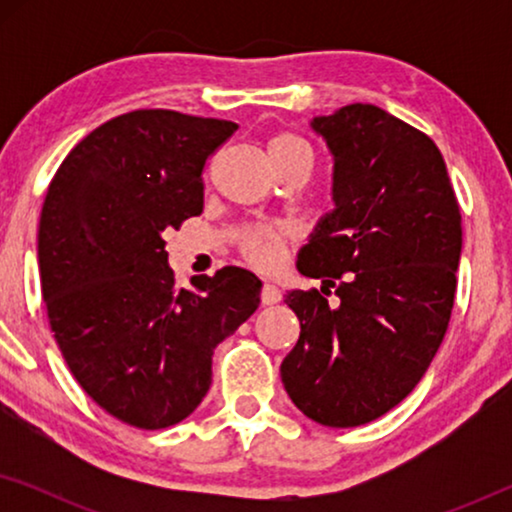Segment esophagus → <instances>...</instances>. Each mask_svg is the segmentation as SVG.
<instances>
[{
  "mask_svg": "<svg viewBox=\"0 0 512 512\" xmlns=\"http://www.w3.org/2000/svg\"><path fill=\"white\" fill-rule=\"evenodd\" d=\"M279 300H282V291H279L275 284L265 282L263 289H261V303L263 305H277Z\"/></svg>",
  "mask_w": 512,
  "mask_h": 512,
  "instance_id": "1",
  "label": "esophagus"
}]
</instances>
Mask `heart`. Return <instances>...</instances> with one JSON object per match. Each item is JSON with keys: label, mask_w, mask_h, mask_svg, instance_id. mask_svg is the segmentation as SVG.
Segmentation results:
<instances>
[{"label": "heart", "mask_w": 512, "mask_h": 512, "mask_svg": "<svg viewBox=\"0 0 512 512\" xmlns=\"http://www.w3.org/2000/svg\"><path fill=\"white\" fill-rule=\"evenodd\" d=\"M268 158L272 167L279 172L282 167L298 163V160H310L312 149L303 137L296 135V132H277V135H272L268 139ZM286 237H289V233H286L284 228H251L242 235L240 249L244 258L254 265L275 268V265L282 261Z\"/></svg>", "instance_id": "heart-1"}]
</instances>
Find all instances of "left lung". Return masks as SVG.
<instances>
[{
	"mask_svg": "<svg viewBox=\"0 0 512 512\" xmlns=\"http://www.w3.org/2000/svg\"><path fill=\"white\" fill-rule=\"evenodd\" d=\"M312 130L333 153L335 209L300 249L298 272L340 300L286 296L300 338L279 373L303 415L349 429L401 403L436 356L457 291L461 214L438 146L401 118L356 102Z\"/></svg>",
	"mask_w": 512,
	"mask_h": 512,
	"instance_id": "left-lung-1",
	"label": "left lung"
}]
</instances>
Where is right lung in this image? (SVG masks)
<instances>
[{
    "instance_id": "right-lung-1",
    "label": "right lung",
    "mask_w": 512,
    "mask_h": 512,
    "mask_svg": "<svg viewBox=\"0 0 512 512\" xmlns=\"http://www.w3.org/2000/svg\"><path fill=\"white\" fill-rule=\"evenodd\" d=\"M237 123L137 109L69 151L39 221L48 321L69 370L93 401L137 429H167L198 408L212 354L261 303L242 268L181 289L165 230L202 214L207 158Z\"/></svg>"
}]
</instances>
